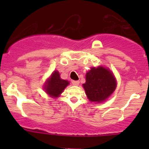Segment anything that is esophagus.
I'll return each instance as SVG.
<instances>
[{
  "instance_id": "1",
  "label": "esophagus",
  "mask_w": 149,
  "mask_h": 149,
  "mask_svg": "<svg viewBox=\"0 0 149 149\" xmlns=\"http://www.w3.org/2000/svg\"><path fill=\"white\" fill-rule=\"evenodd\" d=\"M72 84L74 86H78L79 84V81H72Z\"/></svg>"
}]
</instances>
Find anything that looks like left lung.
<instances>
[{"instance_id": "8db88e82", "label": "left lung", "mask_w": 149, "mask_h": 149, "mask_svg": "<svg viewBox=\"0 0 149 149\" xmlns=\"http://www.w3.org/2000/svg\"><path fill=\"white\" fill-rule=\"evenodd\" d=\"M116 86L113 73L102 66L91 68L86 74V83L83 84L88 100L97 103L105 101L114 92Z\"/></svg>"}]
</instances>
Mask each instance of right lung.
<instances>
[{
  "label": "right lung",
  "instance_id": "1",
  "mask_svg": "<svg viewBox=\"0 0 149 149\" xmlns=\"http://www.w3.org/2000/svg\"><path fill=\"white\" fill-rule=\"evenodd\" d=\"M69 84L68 81L61 79L60 73L58 70H55L45 84V91L51 97L56 98L61 95L65 88Z\"/></svg>",
  "mask_w": 149,
  "mask_h": 149
}]
</instances>
